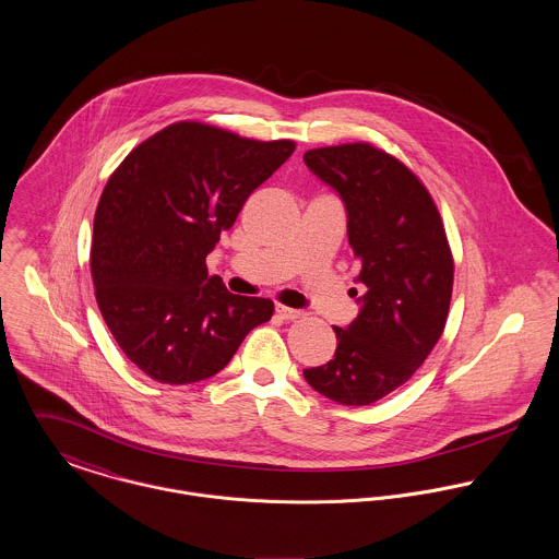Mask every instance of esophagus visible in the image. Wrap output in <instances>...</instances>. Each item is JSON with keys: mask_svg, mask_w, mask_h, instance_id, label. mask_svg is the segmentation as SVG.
<instances>
[{"mask_svg": "<svg viewBox=\"0 0 559 559\" xmlns=\"http://www.w3.org/2000/svg\"><path fill=\"white\" fill-rule=\"evenodd\" d=\"M276 314L285 321H296V319H300L304 312L296 310V308H287V306H276Z\"/></svg>", "mask_w": 559, "mask_h": 559, "instance_id": "esophagus-1", "label": "esophagus"}]
</instances>
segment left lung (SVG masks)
<instances>
[{
    "instance_id": "obj_1",
    "label": "left lung",
    "mask_w": 559,
    "mask_h": 559,
    "mask_svg": "<svg viewBox=\"0 0 559 559\" xmlns=\"http://www.w3.org/2000/svg\"><path fill=\"white\" fill-rule=\"evenodd\" d=\"M304 164L341 195L357 283L366 285L359 314L334 328V359L304 379L338 404L366 406L404 385L442 336L451 249L428 189L385 151L368 142L323 146L304 153Z\"/></svg>"
}]
</instances>
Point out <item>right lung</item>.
I'll return each mask as SVG.
<instances>
[{
  "instance_id": "1",
  "label": "right lung",
  "mask_w": 559,
  "mask_h": 559,
  "mask_svg": "<svg viewBox=\"0 0 559 559\" xmlns=\"http://www.w3.org/2000/svg\"><path fill=\"white\" fill-rule=\"evenodd\" d=\"M294 151L292 140L180 121L138 144L108 178L93 221L95 300L129 361L153 381L215 377L270 321L272 300L229 294L209 276L206 255Z\"/></svg>"
}]
</instances>
